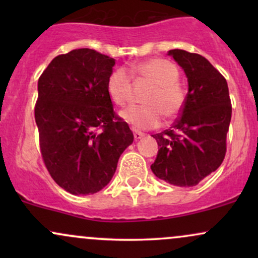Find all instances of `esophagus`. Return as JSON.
Segmentation results:
<instances>
[{"instance_id":"1","label":"esophagus","mask_w":258,"mask_h":258,"mask_svg":"<svg viewBox=\"0 0 258 258\" xmlns=\"http://www.w3.org/2000/svg\"><path fill=\"white\" fill-rule=\"evenodd\" d=\"M144 133L143 132H139V131H133V137H135V141H138V139L143 138L144 137Z\"/></svg>"}]
</instances>
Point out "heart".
<instances>
[{
    "label": "heart",
    "mask_w": 258,
    "mask_h": 258,
    "mask_svg": "<svg viewBox=\"0 0 258 258\" xmlns=\"http://www.w3.org/2000/svg\"><path fill=\"white\" fill-rule=\"evenodd\" d=\"M126 68H115L106 80V91L112 103L123 106L131 98L132 78L137 82L150 85L142 102L144 105H131L121 111V117L133 127L150 130L160 126L162 116L177 117L184 108L186 90L179 81V70L173 63L161 58H150Z\"/></svg>",
    "instance_id": "heart-1"
}]
</instances>
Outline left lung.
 Instances as JSON below:
<instances>
[{
	"label": "left lung",
	"mask_w": 258,
	"mask_h": 258,
	"mask_svg": "<svg viewBox=\"0 0 258 258\" xmlns=\"http://www.w3.org/2000/svg\"><path fill=\"white\" fill-rule=\"evenodd\" d=\"M168 55L184 70L189 88L172 127L153 135L160 149L150 167L170 184L193 186L223 162L232 103L226 79L205 57L183 49Z\"/></svg>",
	"instance_id": "1"
}]
</instances>
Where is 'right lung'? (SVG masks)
<instances>
[{
    "instance_id": "obj_1",
    "label": "right lung",
    "mask_w": 258,
    "mask_h": 258,
    "mask_svg": "<svg viewBox=\"0 0 258 258\" xmlns=\"http://www.w3.org/2000/svg\"><path fill=\"white\" fill-rule=\"evenodd\" d=\"M114 58L90 48L55 57L38 79L35 120L44 166L72 194L110 182L133 133L106 91Z\"/></svg>"
}]
</instances>
